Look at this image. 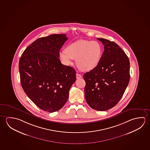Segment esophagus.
<instances>
[{
    "instance_id": "obj_1",
    "label": "esophagus",
    "mask_w": 150,
    "mask_h": 150,
    "mask_svg": "<svg viewBox=\"0 0 150 150\" xmlns=\"http://www.w3.org/2000/svg\"><path fill=\"white\" fill-rule=\"evenodd\" d=\"M81 78V74H79V73H76V79H79Z\"/></svg>"
}]
</instances>
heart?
Listing matches in <instances>:
<instances>
[{
    "label": "heart",
    "mask_w": 150,
    "mask_h": 150,
    "mask_svg": "<svg viewBox=\"0 0 150 150\" xmlns=\"http://www.w3.org/2000/svg\"><path fill=\"white\" fill-rule=\"evenodd\" d=\"M101 55L102 47L98 42L85 40L72 43L59 53L64 64L69 65L73 59H76L77 67L83 71L95 69L100 61Z\"/></svg>",
    "instance_id": "1"
}]
</instances>
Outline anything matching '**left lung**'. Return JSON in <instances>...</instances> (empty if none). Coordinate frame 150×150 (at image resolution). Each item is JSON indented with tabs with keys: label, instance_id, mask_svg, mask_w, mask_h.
Returning <instances> with one entry per match:
<instances>
[{
	"label": "left lung",
	"instance_id": "1",
	"mask_svg": "<svg viewBox=\"0 0 150 150\" xmlns=\"http://www.w3.org/2000/svg\"><path fill=\"white\" fill-rule=\"evenodd\" d=\"M104 45L98 65L83 75L86 102L96 110L106 111L122 98L130 81V62L125 52L113 41L97 38Z\"/></svg>",
	"mask_w": 150,
	"mask_h": 150
}]
</instances>
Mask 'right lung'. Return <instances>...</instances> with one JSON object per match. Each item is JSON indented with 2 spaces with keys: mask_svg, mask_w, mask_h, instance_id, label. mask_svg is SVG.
<instances>
[{
  "mask_svg": "<svg viewBox=\"0 0 150 150\" xmlns=\"http://www.w3.org/2000/svg\"><path fill=\"white\" fill-rule=\"evenodd\" d=\"M68 38L52 35L36 40L26 48L19 63L22 88L35 105L53 112L61 109L76 81V71L59 59V50Z\"/></svg>",
  "mask_w": 150,
  "mask_h": 150,
  "instance_id": "right-lung-1",
  "label": "right lung"
}]
</instances>
